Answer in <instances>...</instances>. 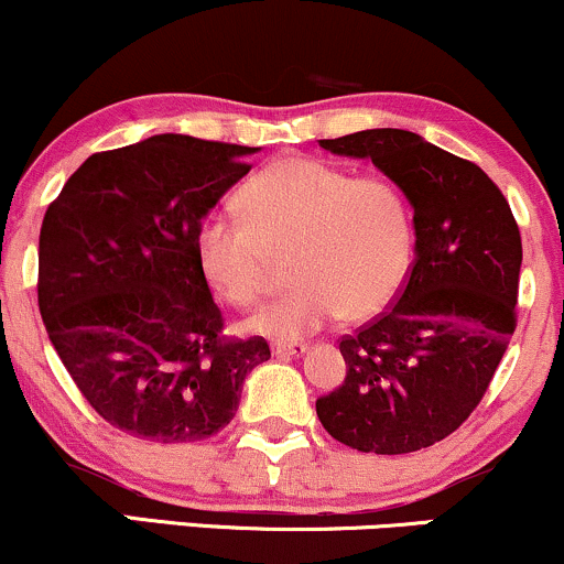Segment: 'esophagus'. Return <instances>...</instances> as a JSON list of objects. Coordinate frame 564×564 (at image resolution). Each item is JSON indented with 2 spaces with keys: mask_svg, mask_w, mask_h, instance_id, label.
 <instances>
[{
  "mask_svg": "<svg viewBox=\"0 0 564 564\" xmlns=\"http://www.w3.org/2000/svg\"><path fill=\"white\" fill-rule=\"evenodd\" d=\"M276 359H293V356H303L308 350V346H303V343H290V346H274Z\"/></svg>",
  "mask_w": 564,
  "mask_h": 564,
  "instance_id": "34e87169",
  "label": "esophagus"
}]
</instances>
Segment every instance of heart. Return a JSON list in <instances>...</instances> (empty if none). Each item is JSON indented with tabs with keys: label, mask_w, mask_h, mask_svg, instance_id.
<instances>
[{
	"label": "heart",
	"mask_w": 564,
	"mask_h": 564,
	"mask_svg": "<svg viewBox=\"0 0 564 564\" xmlns=\"http://www.w3.org/2000/svg\"><path fill=\"white\" fill-rule=\"evenodd\" d=\"M237 208L242 221L208 216L197 227V267L208 288L231 306H250L267 295L271 258L288 253L295 284L245 319L250 335L293 343L337 316L372 319L412 267V208L386 178H354L333 163L290 155L250 176Z\"/></svg>",
	"instance_id": "b5f03b06"
}]
</instances>
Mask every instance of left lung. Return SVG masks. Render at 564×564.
<instances>
[{"mask_svg":"<svg viewBox=\"0 0 564 564\" xmlns=\"http://www.w3.org/2000/svg\"><path fill=\"white\" fill-rule=\"evenodd\" d=\"M367 158L414 210V263L395 306L343 337L346 382L316 401L335 441L364 454H412L473 414L514 333L520 229L480 165L403 129L322 139Z\"/></svg>","mask_w":564,"mask_h":564,"instance_id":"8db88e82","label":"left lung"}]
</instances>
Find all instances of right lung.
<instances>
[{
    "label": "right lung",
    "instance_id": "right-lung-1",
    "mask_svg": "<svg viewBox=\"0 0 564 564\" xmlns=\"http://www.w3.org/2000/svg\"><path fill=\"white\" fill-rule=\"evenodd\" d=\"M258 150L155 134L86 158L46 208V335L91 409L134 438H210L271 359L263 337L224 340L195 253L197 227Z\"/></svg>",
    "mask_w": 564,
    "mask_h": 564
}]
</instances>
